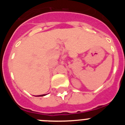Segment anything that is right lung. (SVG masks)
<instances>
[{"mask_svg": "<svg viewBox=\"0 0 125 125\" xmlns=\"http://www.w3.org/2000/svg\"><path fill=\"white\" fill-rule=\"evenodd\" d=\"M46 94H41V95H38V96H46Z\"/></svg>", "mask_w": 125, "mask_h": 125, "instance_id": "add662e5", "label": "right lung"}]
</instances>
